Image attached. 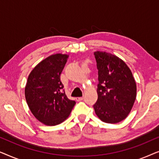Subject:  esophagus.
Wrapping results in <instances>:
<instances>
[{
    "label": "esophagus",
    "mask_w": 159,
    "mask_h": 159,
    "mask_svg": "<svg viewBox=\"0 0 159 159\" xmlns=\"http://www.w3.org/2000/svg\"><path fill=\"white\" fill-rule=\"evenodd\" d=\"M84 99L83 97H79V98H76V101H81Z\"/></svg>",
    "instance_id": "obj_1"
}]
</instances>
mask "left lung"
<instances>
[{
    "label": "left lung",
    "instance_id": "8db88e82",
    "mask_svg": "<svg viewBox=\"0 0 159 159\" xmlns=\"http://www.w3.org/2000/svg\"><path fill=\"white\" fill-rule=\"evenodd\" d=\"M98 69V101L93 108L106 123L126 119L135 101L137 85L129 66L118 56L105 51L94 52Z\"/></svg>",
    "mask_w": 159,
    "mask_h": 159
}]
</instances>
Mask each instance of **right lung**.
<instances>
[{"mask_svg": "<svg viewBox=\"0 0 159 159\" xmlns=\"http://www.w3.org/2000/svg\"><path fill=\"white\" fill-rule=\"evenodd\" d=\"M68 54L49 56L36 65L28 76L25 98L32 114L41 123L55 126L68 118L76 104L62 91L60 76Z\"/></svg>", "mask_w": 159, "mask_h": 159, "instance_id": "add662e5", "label": "right lung"}]
</instances>
